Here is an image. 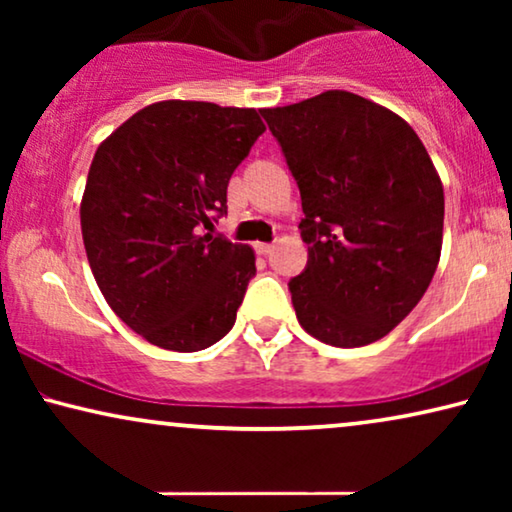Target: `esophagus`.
Returning a JSON list of instances; mask_svg holds the SVG:
<instances>
[{
    "instance_id": "obj_1",
    "label": "esophagus",
    "mask_w": 512,
    "mask_h": 512,
    "mask_svg": "<svg viewBox=\"0 0 512 512\" xmlns=\"http://www.w3.org/2000/svg\"><path fill=\"white\" fill-rule=\"evenodd\" d=\"M272 249H275V244H270V242H258L256 244V251H258V254H263V256L272 254Z\"/></svg>"
}]
</instances>
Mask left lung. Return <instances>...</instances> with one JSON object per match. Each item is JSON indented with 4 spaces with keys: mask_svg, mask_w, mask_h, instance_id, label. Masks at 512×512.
I'll list each match as a JSON object with an SVG mask.
<instances>
[{
    "mask_svg": "<svg viewBox=\"0 0 512 512\" xmlns=\"http://www.w3.org/2000/svg\"><path fill=\"white\" fill-rule=\"evenodd\" d=\"M296 179L307 265L289 282L300 326L363 347L408 317L436 272L445 198L417 132L347 90L263 109Z\"/></svg>",
    "mask_w": 512,
    "mask_h": 512,
    "instance_id": "left-lung-1",
    "label": "left lung"
}]
</instances>
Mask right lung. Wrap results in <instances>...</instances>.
<instances>
[{"instance_id": "1", "label": "right lung", "mask_w": 512, "mask_h": 512, "mask_svg": "<svg viewBox=\"0 0 512 512\" xmlns=\"http://www.w3.org/2000/svg\"><path fill=\"white\" fill-rule=\"evenodd\" d=\"M263 132L256 109L167 100L95 151L81 202L90 270L111 310L151 345L200 352L233 328L256 258L212 228Z\"/></svg>"}]
</instances>
